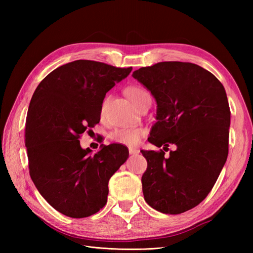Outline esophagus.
<instances>
[{
	"label": "esophagus",
	"mask_w": 253,
	"mask_h": 253,
	"mask_svg": "<svg viewBox=\"0 0 253 253\" xmlns=\"http://www.w3.org/2000/svg\"><path fill=\"white\" fill-rule=\"evenodd\" d=\"M128 153L131 155H138L139 154V150L138 149H134V148H129Z\"/></svg>",
	"instance_id": "1"
}]
</instances>
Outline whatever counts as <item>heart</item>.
I'll return each instance as SVG.
<instances>
[{
    "mask_svg": "<svg viewBox=\"0 0 253 253\" xmlns=\"http://www.w3.org/2000/svg\"><path fill=\"white\" fill-rule=\"evenodd\" d=\"M127 97L131 99V101L138 106L143 100L147 98H151L149 90L140 85H132L128 86L126 90ZM109 102V96H106L100 105V116L103 117L106 111V105ZM144 135V129L140 126H126L115 129L112 133L111 138L113 141L125 144V145H136Z\"/></svg>",
    "mask_w": 253,
    "mask_h": 253,
    "instance_id": "1",
    "label": "heart"
}]
</instances>
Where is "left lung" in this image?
Listing matches in <instances>:
<instances>
[{
    "instance_id": "obj_1",
    "label": "left lung",
    "mask_w": 253,
    "mask_h": 253,
    "mask_svg": "<svg viewBox=\"0 0 253 253\" xmlns=\"http://www.w3.org/2000/svg\"><path fill=\"white\" fill-rule=\"evenodd\" d=\"M133 77L157 103L156 124L148 140L166 151H141L148 168L141 177L145 202L166 214L201 204L212 190L228 156L230 109L219 80L200 65L159 62Z\"/></svg>"
}]
</instances>
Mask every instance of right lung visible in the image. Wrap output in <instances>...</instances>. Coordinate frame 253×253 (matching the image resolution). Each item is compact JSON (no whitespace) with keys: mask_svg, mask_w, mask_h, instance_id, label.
<instances>
[{"mask_svg":"<svg viewBox=\"0 0 253 253\" xmlns=\"http://www.w3.org/2000/svg\"><path fill=\"white\" fill-rule=\"evenodd\" d=\"M131 71L77 60L48 74L32 97L25 126L30 177L66 216L83 218L102 209L110 178L128 157L127 148L117 143L90 154L79 138L99 124L105 94Z\"/></svg>","mask_w":253,"mask_h":253,"instance_id":"obj_1","label":"right lung"}]
</instances>
